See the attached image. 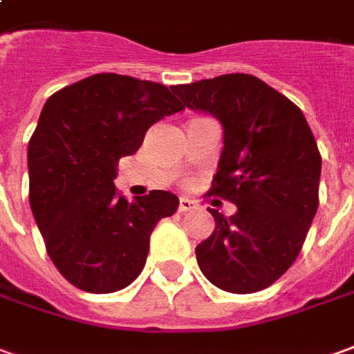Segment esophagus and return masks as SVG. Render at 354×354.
I'll use <instances>...</instances> for the list:
<instances>
[{"label": "esophagus", "instance_id": "1", "mask_svg": "<svg viewBox=\"0 0 354 354\" xmlns=\"http://www.w3.org/2000/svg\"><path fill=\"white\" fill-rule=\"evenodd\" d=\"M194 208H196V202L189 201V198H181L179 201V212H191Z\"/></svg>", "mask_w": 354, "mask_h": 354}]
</instances>
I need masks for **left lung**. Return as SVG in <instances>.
<instances>
[{
  "label": "left lung",
  "mask_w": 354,
  "mask_h": 354,
  "mask_svg": "<svg viewBox=\"0 0 354 354\" xmlns=\"http://www.w3.org/2000/svg\"><path fill=\"white\" fill-rule=\"evenodd\" d=\"M183 106L216 117L223 150L212 191L237 206L196 247L209 283L256 293L277 281L303 248L318 209L322 158L303 111L252 75L233 73L175 86Z\"/></svg>",
  "instance_id": "obj_1"
}]
</instances>
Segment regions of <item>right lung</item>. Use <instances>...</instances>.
<instances>
[{
	"instance_id": "add662e5",
	"label": "right lung",
	"mask_w": 354,
	"mask_h": 354,
	"mask_svg": "<svg viewBox=\"0 0 354 354\" xmlns=\"http://www.w3.org/2000/svg\"><path fill=\"white\" fill-rule=\"evenodd\" d=\"M181 109L167 86L115 73L79 80L44 104L28 142V198L51 262L75 287L113 293L142 272L150 233L179 198L150 191L127 201L113 185L117 163Z\"/></svg>"
}]
</instances>
